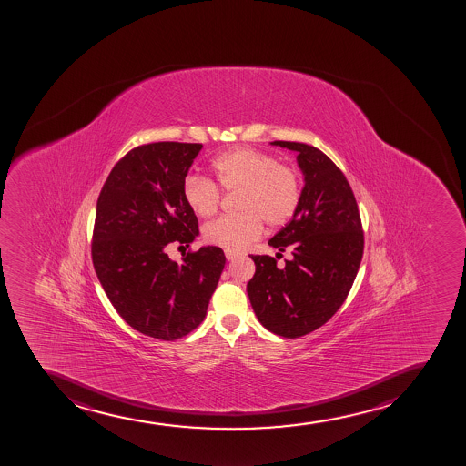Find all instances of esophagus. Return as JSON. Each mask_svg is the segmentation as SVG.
<instances>
[{"label": "esophagus", "mask_w": 466, "mask_h": 466, "mask_svg": "<svg viewBox=\"0 0 466 466\" xmlns=\"http://www.w3.org/2000/svg\"><path fill=\"white\" fill-rule=\"evenodd\" d=\"M238 253H235V251H226V258L227 260H235L236 258H238Z\"/></svg>", "instance_id": "obj_1"}]
</instances>
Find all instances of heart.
<instances>
[{
  "label": "heart",
  "instance_id": "b5f03b06",
  "mask_svg": "<svg viewBox=\"0 0 466 466\" xmlns=\"http://www.w3.org/2000/svg\"><path fill=\"white\" fill-rule=\"evenodd\" d=\"M211 173L222 190L238 191L239 215L222 216L207 224L204 239L227 251L244 250L259 238L264 224L276 230L284 227L298 210L302 181L293 167L255 148L240 147L222 153L211 161ZM215 182L202 177H187L182 198L195 215H215L221 191Z\"/></svg>",
  "mask_w": 466,
  "mask_h": 466
}]
</instances>
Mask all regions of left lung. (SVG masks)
Returning a JSON list of instances; mask_svg holds the SVG:
<instances>
[{
    "label": "left lung",
    "instance_id": "1",
    "mask_svg": "<svg viewBox=\"0 0 466 466\" xmlns=\"http://www.w3.org/2000/svg\"><path fill=\"white\" fill-rule=\"evenodd\" d=\"M271 144L298 153L304 175L298 210L268 240L293 259L278 268L271 256H251L247 293L265 329L294 339L329 322L347 299L362 260V222L347 177L324 152L302 142Z\"/></svg>",
    "mask_w": 466,
    "mask_h": 466
}]
</instances>
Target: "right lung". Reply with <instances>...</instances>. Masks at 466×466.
I'll use <instances>...</instances> for the list:
<instances>
[{"mask_svg": "<svg viewBox=\"0 0 466 466\" xmlns=\"http://www.w3.org/2000/svg\"><path fill=\"white\" fill-rule=\"evenodd\" d=\"M202 144L152 142L121 157L99 193L92 260L119 316L139 333L177 340L197 329L219 282V247L188 251L181 264L168 245L199 235L198 218L182 198V182Z\"/></svg>", "mask_w": 466, "mask_h": 466, "instance_id": "right-lung-1", "label": "right lung"}]
</instances>
